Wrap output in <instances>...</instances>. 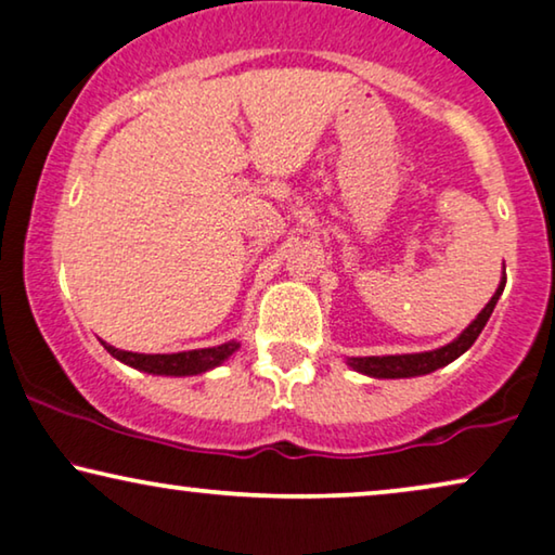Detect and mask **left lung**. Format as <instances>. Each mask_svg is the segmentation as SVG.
<instances>
[{
	"mask_svg": "<svg viewBox=\"0 0 555 555\" xmlns=\"http://www.w3.org/2000/svg\"><path fill=\"white\" fill-rule=\"evenodd\" d=\"M505 288V276L493 294V299L486 304V309L480 311L478 319L467 326V330L460 334L455 341H450L448 347L435 349V352H423V354H395V357H352L349 359V366H354L357 372L370 374V377H382V379H397V377H420V374H430L440 366L450 364L452 359L465 354L467 349L475 345V339L480 337V332L486 330L490 314H493L498 299H501Z\"/></svg>",
	"mask_w": 555,
	"mask_h": 555,
	"instance_id": "obj_1",
	"label": "left lung"
}]
</instances>
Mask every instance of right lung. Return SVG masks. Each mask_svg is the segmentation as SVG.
<instances>
[{"label": "right lung", "mask_w": 555, "mask_h": 555, "mask_svg": "<svg viewBox=\"0 0 555 555\" xmlns=\"http://www.w3.org/2000/svg\"><path fill=\"white\" fill-rule=\"evenodd\" d=\"M105 345V341H103ZM107 352L120 362L135 366V370L151 372V374H170V377H185V374H201L214 370L229 359L238 349V341H229L221 347H208V349H191V352H178V354H138V352H125V349H115L105 345Z\"/></svg>", "instance_id": "obj_1"}]
</instances>
